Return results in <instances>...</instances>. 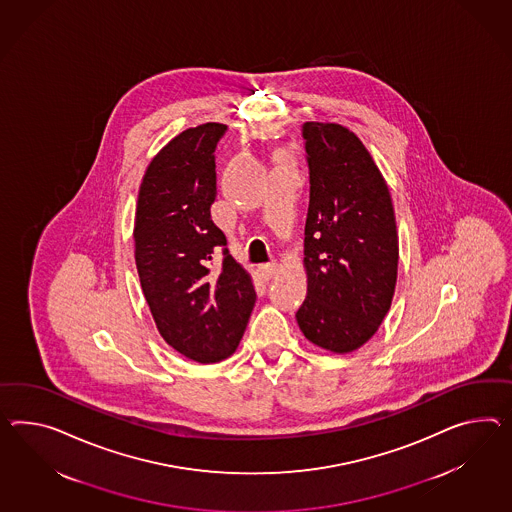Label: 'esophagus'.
Returning <instances> with one entry per match:
<instances>
[{
	"label": "esophagus",
	"mask_w": 512,
	"mask_h": 512,
	"mask_svg": "<svg viewBox=\"0 0 512 512\" xmlns=\"http://www.w3.org/2000/svg\"><path fill=\"white\" fill-rule=\"evenodd\" d=\"M258 273H260L263 280H271V278L278 273V265H276L275 262L262 263V265L258 267Z\"/></svg>",
	"instance_id": "34e87169"
}]
</instances>
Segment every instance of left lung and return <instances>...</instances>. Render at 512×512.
Wrapping results in <instances>:
<instances>
[{
    "mask_svg": "<svg viewBox=\"0 0 512 512\" xmlns=\"http://www.w3.org/2000/svg\"><path fill=\"white\" fill-rule=\"evenodd\" d=\"M310 206L304 226L308 293L297 323L317 347L353 353L394 299L399 237L390 189L366 146L341 124L304 122Z\"/></svg>",
    "mask_w": 512,
    "mask_h": 512,
    "instance_id": "1",
    "label": "left lung"
}]
</instances>
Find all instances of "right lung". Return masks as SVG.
I'll return each instance as SVG.
<instances>
[{"mask_svg": "<svg viewBox=\"0 0 512 512\" xmlns=\"http://www.w3.org/2000/svg\"><path fill=\"white\" fill-rule=\"evenodd\" d=\"M226 132L206 122L176 135L146 167L135 210V265L161 338L200 364L234 353L256 302L252 278L211 221L215 148ZM224 246V265L210 254Z\"/></svg>", "mask_w": 512, "mask_h": 512, "instance_id": "obj_1", "label": "right lung"}]
</instances>
